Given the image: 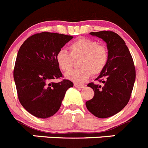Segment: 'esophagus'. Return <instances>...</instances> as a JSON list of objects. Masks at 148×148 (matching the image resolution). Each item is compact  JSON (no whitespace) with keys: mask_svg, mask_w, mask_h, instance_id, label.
<instances>
[{"mask_svg":"<svg viewBox=\"0 0 148 148\" xmlns=\"http://www.w3.org/2000/svg\"><path fill=\"white\" fill-rule=\"evenodd\" d=\"M74 86H75V87H77V88H81V89H82V88H84V85H82V84H74Z\"/></svg>","mask_w":148,"mask_h":148,"instance_id":"esophagus-1","label":"esophagus"}]
</instances>
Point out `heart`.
Instances as JSON below:
<instances>
[{
    "mask_svg": "<svg viewBox=\"0 0 148 148\" xmlns=\"http://www.w3.org/2000/svg\"><path fill=\"white\" fill-rule=\"evenodd\" d=\"M70 52L60 50L56 56L59 68L67 72L73 67L75 60L79 59V68L71 70L66 74L68 79L75 83H82L88 79L91 73L98 75L106 67L109 53L107 47L98 44L97 41L88 38H79L69 45Z\"/></svg>",
    "mask_w": 148,
    "mask_h": 148,
    "instance_id": "1",
    "label": "heart"
}]
</instances>
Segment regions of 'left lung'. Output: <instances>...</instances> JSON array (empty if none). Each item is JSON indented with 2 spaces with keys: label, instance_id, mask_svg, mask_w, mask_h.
Returning <instances> with one entry per match:
<instances>
[{
  "label": "left lung",
  "instance_id": "left-lung-1",
  "mask_svg": "<svg viewBox=\"0 0 148 148\" xmlns=\"http://www.w3.org/2000/svg\"><path fill=\"white\" fill-rule=\"evenodd\" d=\"M107 44L109 58L104 70L96 78L102 84L93 82L87 86L95 95L86 102L88 110L99 118L116 114L128 104L134 88L136 70L134 61L124 40L111 31L91 32Z\"/></svg>",
  "mask_w": 148,
  "mask_h": 148
}]
</instances>
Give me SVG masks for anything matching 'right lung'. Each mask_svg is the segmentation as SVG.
Instances as JSON below:
<instances>
[{"label":"right lung","mask_w":148,"mask_h":148,"mask_svg":"<svg viewBox=\"0 0 148 148\" xmlns=\"http://www.w3.org/2000/svg\"><path fill=\"white\" fill-rule=\"evenodd\" d=\"M73 36L51 32L35 34L25 40L17 53L14 79L17 96L27 112L38 118H48L59 111L66 91L73 86L63 78L56 56Z\"/></svg>","instance_id":"obj_1"}]
</instances>
